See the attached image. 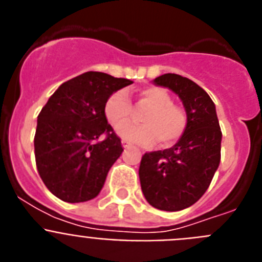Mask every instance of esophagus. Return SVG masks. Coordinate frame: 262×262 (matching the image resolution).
I'll list each match as a JSON object with an SVG mask.
<instances>
[{"mask_svg": "<svg viewBox=\"0 0 262 262\" xmlns=\"http://www.w3.org/2000/svg\"><path fill=\"white\" fill-rule=\"evenodd\" d=\"M122 145H123V148H129L131 147V143H128L127 140H122Z\"/></svg>", "mask_w": 262, "mask_h": 262, "instance_id": "34e87169", "label": "esophagus"}]
</instances>
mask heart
Here are the masks:
<instances>
[{"mask_svg": "<svg viewBox=\"0 0 262 262\" xmlns=\"http://www.w3.org/2000/svg\"><path fill=\"white\" fill-rule=\"evenodd\" d=\"M140 102L151 107L142 117V126L126 124L128 122L133 106L128 94L118 90L111 94L105 103V115L108 123L118 129V135L134 144H151L159 139L164 147L173 145L180 140L186 129L187 118L182 107L173 105L172 97L163 88L151 86L139 92Z\"/></svg>", "mask_w": 262, "mask_h": 262, "instance_id": "1", "label": "heart"}]
</instances>
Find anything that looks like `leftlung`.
Segmentation results:
<instances>
[{
    "label": "left lung",
    "instance_id": "1",
    "mask_svg": "<svg viewBox=\"0 0 262 262\" xmlns=\"http://www.w3.org/2000/svg\"><path fill=\"white\" fill-rule=\"evenodd\" d=\"M154 82L180 97L187 124L172 148L144 154L139 178L149 205L164 211H180L194 205L211 184L221 163V126L212 99L194 81L165 73Z\"/></svg>",
    "mask_w": 262,
    "mask_h": 262
}]
</instances>
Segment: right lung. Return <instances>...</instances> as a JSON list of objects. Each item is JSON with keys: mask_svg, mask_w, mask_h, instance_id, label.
<instances>
[{"mask_svg": "<svg viewBox=\"0 0 262 262\" xmlns=\"http://www.w3.org/2000/svg\"><path fill=\"white\" fill-rule=\"evenodd\" d=\"M133 84L102 72H86L60 85L38 115L34 148L36 168L48 190L68 203L99 194L123 152L105 115L111 94ZM102 135L105 139L98 142Z\"/></svg>", "mask_w": 262, "mask_h": 262, "instance_id": "1", "label": "right lung"}]
</instances>
